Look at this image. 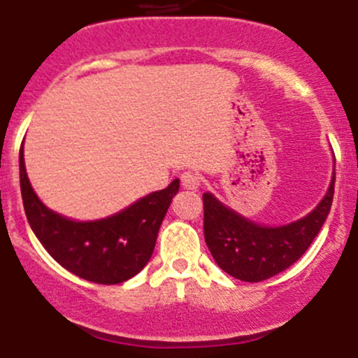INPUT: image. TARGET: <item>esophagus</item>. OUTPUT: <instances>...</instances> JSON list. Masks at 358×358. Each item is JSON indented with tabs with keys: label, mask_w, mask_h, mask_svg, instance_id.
<instances>
[{
	"label": "esophagus",
	"mask_w": 358,
	"mask_h": 358,
	"mask_svg": "<svg viewBox=\"0 0 358 358\" xmlns=\"http://www.w3.org/2000/svg\"><path fill=\"white\" fill-rule=\"evenodd\" d=\"M180 182H182V187L187 190H196L199 185H201V176L194 171H185L180 176Z\"/></svg>",
	"instance_id": "34e87169"
}]
</instances>
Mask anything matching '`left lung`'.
<instances>
[{
    "mask_svg": "<svg viewBox=\"0 0 358 358\" xmlns=\"http://www.w3.org/2000/svg\"><path fill=\"white\" fill-rule=\"evenodd\" d=\"M334 175L329 192L303 219L280 228H266L226 208L212 194H203L205 242L220 268L235 279L262 282L292 266L313 243L330 212Z\"/></svg>",
    "mask_w": 358,
    "mask_h": 358,
    "instance_id": "left-lung-1",
    "label": "left lung"
}]
</instances>
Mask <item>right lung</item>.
<instances>
[{"mask_svg":"<svg viewBox=\"0 0 358 358\" xmlns=\"http://www.w3.org/2000/svg\"><path fill=\"white\" fill-rule=\"evenodd\" d=\"M21 194L33 233L49 255L69 272L96 285H120L141 272L155 249L164 215L178 192L173 180L123 212L93 222H76L51 212L33 192L19 153Z\"/></svg>","mask_w":358,"mask_h":358,"instance_id":"add662e5","label":"right lung"}]
</instances>
